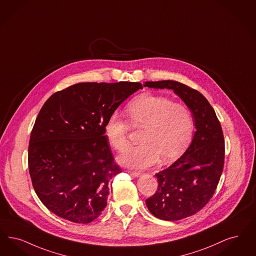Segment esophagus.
<instances>
[{"mask_svg":"<svg viewBox=\"0 0 256 256\" xmlns=\"http://www.w3.org/2000/svg\"><path fill=\"white\" fill-rule=\"evenodd\" d=\"M128 174H130V175L133 176V177H138V176H140V175H141L140 172H132V170L128 172Z\"/></svg>","mask_w":256,"mask_h":256,"instance_id":"obj_1","label":"esophagus"}]
</instances>
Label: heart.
I'll use <instances>...</instances> for the list:
<instances>
[{
	"label": "heart",
	"instance_id": "obj_1",
	"mask_svg": "<svg viewBox=\"0 0 256 256\" xmlns=\"http://www.w3.org/2000/svg\"><path fill=\"white\" fill-rule=\"evenodd\" d=\"M124 112L133 128H144L140 137L142 144L130 148L120 157V162L126 166L146 168L160 158L163 163H170L183 154L192 140L194 119L183 104L144 93L128 102ZM104 130L115 150L124 152L128 148L130 126L118 113L108 116Z\"/></svg>",
	"mask_w": 256,
	"mask_h": 256
}]
</instances>
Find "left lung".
Listing matches in <instances>:
<instances>
[{"instance_id": "left-lung-1", "label": "left lung", "mask_w": 256, "mask_h": 256, "mask_svg": "<svg viewBox=\"0 0 256 256\" xmlns=\"http://www.w3.org/2000/svg\"><path fill=\"white\" fill-rule=\"evenodd\" d=\"M144 86L174 90L194 117L196 132L190 146L170 166L155 174L157 190L146 200L155 217L181 220L201 210L214 194L224 168V134L214 110L196 90L172 80Z\"/></svg>"}]
</instances>
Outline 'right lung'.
I'll use <instances>...</instances> for the list:
<instances>
[{
  "instance_id": "right-lung-1",
  "label": "right lung",
  "mask_w": 256,
  "mask_h": 256,
  "mask_svg": "<svg viewBox=\"0 0 256 256\" xmlns=\"http://www.w3.org/2000/svg\"><path fill=\"white\" fill-rule=\"evenodd\" d=\"M141 82H79L44 104L31 132L28 170L42 203L54 214L88 224L102 214L110 180L122 172L104 126Z\"/></svg>"
}]
</instances>
